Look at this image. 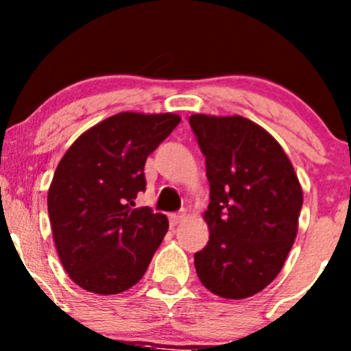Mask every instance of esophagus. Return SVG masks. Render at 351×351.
I'll return each mask as SVG.
<instances>
[{"mask_svg":"<svg viewBox=\"0 0 351 351\" xmlns=\"http://www.w3.org/2000/svg\"><path fill=\"white\" fill-rule=\"evenodd\" d=\"M183 217H184L183 211H182V213H171V215H169V225H171V226L178 225V223L183 219Z\"/></svg>","mask_w":351,"mask_h":351,"instance_id":"34e87169","label":"esophagus"}]
</instances>
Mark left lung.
<instances>
[{
  "mask_svg": "<svg viewBox=\"0 0 351 351\" xmlns=\"http://www.w3.org/2000/svg\"><path fill=\"white\" fill-rule=\"evenodd\" d=\"M205 156L206 246L195 253L211 293L241 300L267 288L290 253L303 193L283 148L243 117L188 118Z\"/></svg>",
  "mask_w": 351,
  "mask_h": 351,
  "instance_id": "8db88e82",
  "label": "left lung"
}]
</instances>
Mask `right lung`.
Listing matches in <instances>:
<instances>
[{
	"mask_svg": "<svg viewBox=\"0 0 351 351\" xmlns=\"http://www.w3.org/2000/svg\"><path fill=\"white\" fill-rule=\"evenodd\" d=\"M182 118L119 113L75 141L48 191L53 240L78 287L117 295L136 285L168 232L163 213L133 208L146 190V158Z\"/></svg>",
	"mask_w": 351,
	"mask_h": 351,
	"instance_id": "right-lung-1",
	"label": "right lung"
}]
</instances>
